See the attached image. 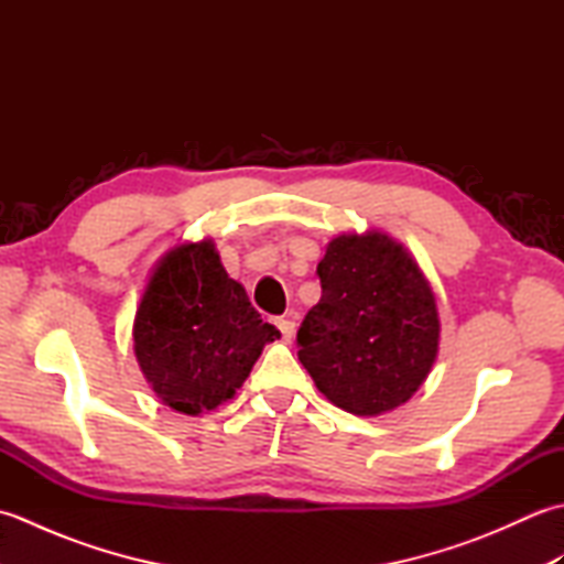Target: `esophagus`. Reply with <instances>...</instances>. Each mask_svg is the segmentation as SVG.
Segmentation results:
<instances>
[{
	"label": "esophagus",
	"mask_w": 564,
	"mask_h": 564,
	"mask_svg": "<svg viewBox=\"0 0 564 564\" xmlns=\"http://www.w3.org/2000/svg\"><path fill=\"white\" fill-rule=\"evenodd\" d=\"M275 327L281 329V337H283L285 341H291V339H293V334H295V322H293V319H289V317H279V319H275Z\"/></svg>",
	"instance_id": "34e87169"
}]
</instances>
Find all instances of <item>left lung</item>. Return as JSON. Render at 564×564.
Wrapping results in <instances>:
<instances>
[{
	"mask_svg": "<svg viewBox=\"0 0 564 564\" xmlns=\"http://www.w3.org/2000/svg\"><path fill=\"white\" fill-rule=\"evenodd\" d=\"M317 275L297 358L319 392L358 416L404 404L438 351L436 301L414 259L388 235H339Z\"/></svg>",
	"mask_w": 564,
	"mask_h": 564,
	"instance_id": "obj_1",
	"label": "left lung"
}]
</instances>
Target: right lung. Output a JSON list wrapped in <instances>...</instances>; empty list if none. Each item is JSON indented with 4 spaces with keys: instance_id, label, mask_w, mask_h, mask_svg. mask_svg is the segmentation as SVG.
Segmentation results:
<instances>
[{
    "instance_id": "right-lung-1",
    "label": "right lung",
    "mask_w": 564,
    "mask_h": 564,
    "mask_svg": "<svg viewBox=\"0 0 564 564\" xmlns=\"http://www.w3.org/2000/svg\"><path fill=\"white\" fill-rule=\"evenodd\" d=\"M279 337L227 275L213 242L182 245L160 261L133 325L142 373L184 414L230 400L263 346Z\"/></svg>"
}]
</instances>
